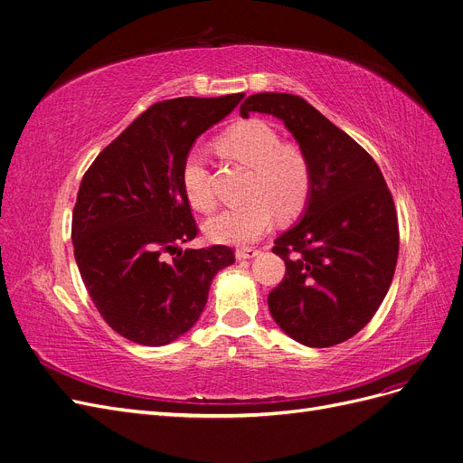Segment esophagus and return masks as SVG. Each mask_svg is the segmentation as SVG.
Listing matches in <instances>:
<instances>
[{"label": "esophagus", "instance_id": "34e87169", "mask_svg": "<svg viewBox=\"0 0 463 463\" xmlns=\"http://www.w3.org/2000/svg\"><path fill=\"white\" fill-rule=\"evenodd\" d=\"M258 252H260V250H256V249H252V247H247V249H237V250H235V256H237V260H247V258H252V256H256Z\"/></svg>", "mask_w": 463, "mask_h": 463}]
</instances>
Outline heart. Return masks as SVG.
Segmentation results:
<instances>
[{
	"mask_svg": "<svg viewBox=\"0 0 463 463\" xmlns=\"http://www.w3.org/2000/svg\"><path fill=\"white\" fill-rule=\"evenodd\" d=\"M230 159L250 169L241 205L228 207L205 222V233L216 243L249 245L260 239L275 214L290 220L300 214L311 194V163L298 144L283 142L275 128L260 119L241 121L218 138ZM182 190L199 213H211L216 197L207 161L197 150L188 152L180 169Z\"/></svg>",
	"mask_w": 463,
	"mask_h": 463,
	"instance_id": "heart-1",
	"label": "heart"
}]
</instances>
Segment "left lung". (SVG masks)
Returning <instances> with one entry per match:
<instances>
[{"instance_id":"8db88e82","label":"left lung","mask_w":463,"mask_h":463,"mask_svg":"<svg viewBox=\"0 0 463 463\" xmlns=\"http://www.w3.org/2000/svg\"><path fill=\"white\" fill-rule=\"evenodd\" d=\"M283 119L311 163L302 220L275 239L287 273L268 294L271 317L309 347L349 340L374 317L390 290L399 224L393 195L373 156L304 99L258 92L241 116Z\"/></svg>"}]
</instances>
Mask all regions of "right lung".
Instances as JSON below:
<instances>
[{
    "mask_svg": "<svg viewBox=\"0 0 463 463\" xmlns=\"http://www.w3.org/2000/svg\"><path fill=\"white\" fill-rule=\"evenodd\" d=\"M182 97L146 109L83 175L71 214L73 256L102 319L142 345L182 336L207 304L213 277L233 249L176 250L199 228L180 169L192 144L243 100ZM177 252L171 261L166 252Z\"/></svg>",
    "mask_w": 463,
    "mask_h": 463,
    "instance_id": "obj_1",
    "label": "right lung"
}]
</instances>
